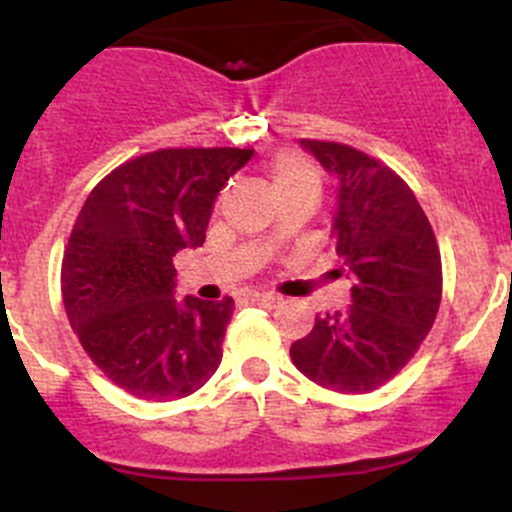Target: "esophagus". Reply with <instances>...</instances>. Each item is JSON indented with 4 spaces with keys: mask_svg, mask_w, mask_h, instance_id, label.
<instances>
[{
    "mask_svg": "<svg viewBox=\"0 0 512 512\" xmlns=\"http://www.w3.org/2000/svg\"><path fill=\"white\" fill-rule=\"evenodd\" d=\"M250 299L257 304H265V307H277V304L282 302L280 294H272V292H255L250 294Z\"/></svg>",
    "mask_w": 512,
    "mask_h": 512,
    "instance_id": "1",
    "label": "esophagus"
}]
</instances>
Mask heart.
I'll list each match as a JSON object with an SVG mask.
<instances>
[{
	"mask_svg": "<svg viewBox=\"0 0 512 512\" xmlns=\"http://www.w3.org/2000/svg\"><path fill=\"white\" fill-rule=\"evenodd\" d=\"M272 190L280 200L292 195H319L322 175L319 168L302 153H277L267 165Z\"/></svg>",
	"mask_w": 512,
	"mask_h": 512,
	"instance_id": "b5f03b06",
	"label": "heart"
}]
</instances>
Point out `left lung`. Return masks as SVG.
<instances>
[{
    "mask_svg": "<svg viewBox=\"0 0 512 512\" xmlns=\"http://www.w3.org/2000/svg\"><path fill=\"white\" fill-rule=\"evenodd\" d=\"M337 178L332 245L352 280V304L314 317L289 349L307 379L369 394L394 379L431 332L441 304V252L426 213L391 168L352 146L299 141Z\"/></svg>",
    "mask_w": 512,
    "mask_h": 512,
    "instance_id": "8db88e82",
    "label": "left lung"
}]
</instances>
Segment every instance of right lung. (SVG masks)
Listing matches in <instances>:
<instances>
[{
	"label": "right lung",
	"instance_id": "obj_1",
	"mask_svg": "<svg viewBox=\"0 0 512 512\" xmlns=\"http://www.w3.org/2000/svg\"><path fill=\"white\" fill-rule=\"evenodd\" d=\"M250 148H165L86 198L61 262L66 317L91 361L136 399L198 391L223 359L232 297H175L173 257L205 242L223 185Z\"/></svg>",
	"mask_w": 512,
	"mask_h": 512
}]
</instances>
